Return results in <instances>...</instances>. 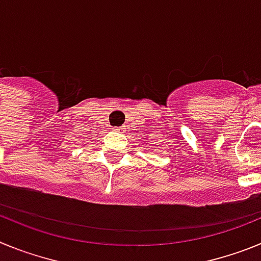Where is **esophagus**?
<instances>
[{
	"label": "esophagus",
	"instance_id": "obj_1",
	"mask_svg": "<svg viewBox=\"0 0 261 261\" xmlns=\"http://www.w3.org/2000/svg\"><path fill=\"white\" fill-rule=\"evenodd\" d=\"M115 130H116V132H120V130H121V128H119V126H117V128H115Z\"/></svg>",
	"mask_w": 261,
	"mask_h": 261
}]
</instances>
